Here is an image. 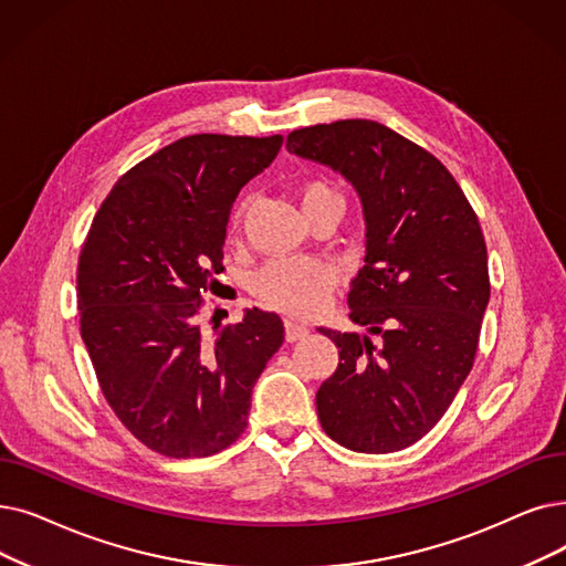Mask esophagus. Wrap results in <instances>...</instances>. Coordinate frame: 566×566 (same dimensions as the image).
Returning <instances> with one entry per match:
<instances>
[{
  "instance_id": "obj_1",
  "label": "esophagus",
  "mask_w": 566,
  "mask_h": 566,
  "mask_svg": "<svg viewBox=\"0 0 566 566\" xmlns=\"http://www.w3.org/2000/svg\"><path fill=\"white\" fill-rule=\"evenodd\" d=\"M310 333V326L303 322H296V318H286V337L291 342H296Z\"/></svg>"
}]
</instances>
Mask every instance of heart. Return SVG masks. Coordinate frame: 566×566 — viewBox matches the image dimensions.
<instances>
[{
	"mask_svg": "<svg viewBox=\"0 0 566 566\" xmlns=\"http://www.w3.org/2000/svg\"><path fill=\"white\" fill-rule=\"evenodd\" d=\"M298 199L305 217L324 210L344 212L347 206L342 189L324 178L301 182ZM335 282L337 270L322 259H277L254 277V293L270 307L291 316H305L326 303Z\"/></svg>",
	"mask_w": 566,
	"mask_h": 566,
	"instance_id": "b5f03b06",
	"label": "heart"
}]
</instances>
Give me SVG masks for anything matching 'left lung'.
Wrapping results in <instances>:
<instances>
[{"label": "left lung", "instance_id": "8db88e82", "mask_svg": "<svg viewBox=\"0 0 566 566\" xmlns=\"http://www.w3.org/2000/svg\"><path fill=\"white\" fill-rule=\"evenodd\" d=\"M286 150L347 178L363 203L365 265L349 318L369 335L318 328L339 349L316 411L337 444L392 453L426 437L470 375L490 298L479 217L449 168L379 122L291 132Z\"/></svg>", "mask_w": 566, "mask_h": 566}]
</instances>
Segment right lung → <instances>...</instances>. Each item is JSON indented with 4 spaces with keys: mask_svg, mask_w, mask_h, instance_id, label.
I'll return each instance as SVG.
<instances>
[{
    "mask_svg": "<svg viewBox=\"0 0 566 566\" xmlns=\"http://www.w3.org/2000/svg\"><path fill=\"white\" fill-rule=\"evenodd\" d=\"M282 143L280 134L170 143L115 182L83 242L76 296L96 379L122 426L166 458L231 447L284 342L280 314L259 307L212 333L201 322L203 293L224 270L235 196Z\"/></svg>",
    "mask_w": 566,
    "mask_h": 566,
    "instance_id": "obj_1",
    "label": "right lung"
}]
</instances>
